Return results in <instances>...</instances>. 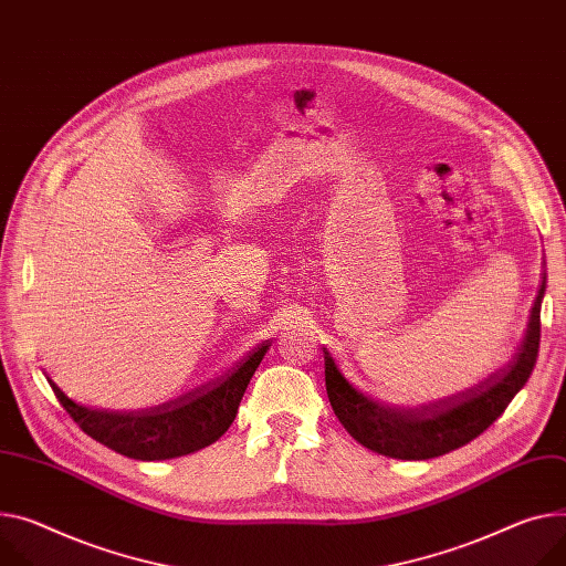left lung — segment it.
Returning <instances> with one entry per match:
<instances>
[{
	"instance_id": "left-lung-1",
	"label": "left lung",
	"mask_w": 566,
	"mask_h": 566,
	"mask_svg": "<svg viewBox=\"0 0 566 566\" xmlns=\"http://www.w3.org/2000/svg\"><path fill=\"white\" fill-rule=\"evenodd\" d=\"M544 292L546 274L533 303L524 342L507 367L490 374L460 395L428 406L399 408L374 401L344 378L333 356L324 349L326 395L335 417L356 442L387 458L428 460L464 447L503 415L514 395L531 378L539 352Z\"/></svg>"
}]
</instances>
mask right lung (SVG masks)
Returning <instances> with one entry per match:
<instances>
[{
  "label": "right lung",
  "mask_w": 566,
  "mask_h": 566,
  "mask_svg": "<svg viewBox=\"0 0 566 566\" xmlns=\"http://www.w3.org/2000/svg\"><path fill=\"white\" fill-rule=\"evenodd\" d=\"M270 346L272 342L265 339L222 378L169 403L138 412L85 408L65 397L54 380H48L67 415L99 444L134 460H169L206 449L222 438L233 423L244 389Z\"/></svg>",
  "instance_id": "right-lung-1"
}]
</instances>
